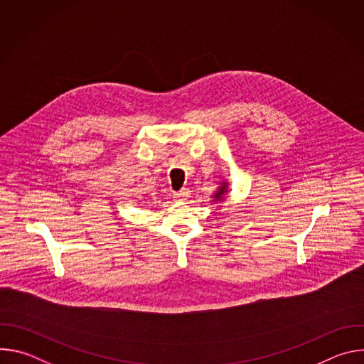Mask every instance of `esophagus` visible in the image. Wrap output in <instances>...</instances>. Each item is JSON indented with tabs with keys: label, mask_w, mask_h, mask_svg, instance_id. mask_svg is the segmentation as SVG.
I'll return each instance as SVG.
<instances>
[{
	"label": "esophagus",
	"mask_w": 364,
	"mask_h": 364,
	"mask_svg": "<svg viewBox=\"0 0 364 364\" xmlns=\"http://www.w3.org/2000/svg\"><path fill=\"white\" fill-rule=\"evenodd\" d=\"M173 197H174V200H177V201H184V200H187V198L190 197V191H188V188H183V190L174 193Z\"/></svg>",
	"instance_id": "34e87169"
}]
</instances>
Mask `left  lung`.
<instances>
[{"label":"left lung","mask_w":364,"mask_h":364,"mask_svg":"<svg viewBox=\"0 0 364 364\" xmlns=\"http://www.w3.org/2000/svg\"><path fill=\"white\" fill-rule=\"evenodd\" d=\"M226 186H228V183H223V186L219 188V191L215 194V197H216V201H220L222 198H223V194L226 193Z\"/></svg>","instance_id":"8db88e82"}]
</instances>
